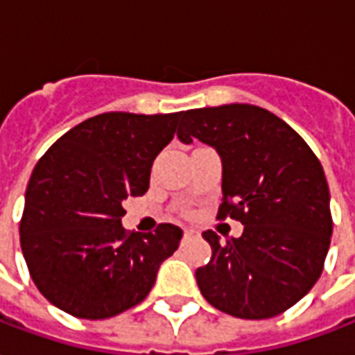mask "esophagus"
<instances>
[{"mask_svg": "<svg viewBox=\"0 0 355 355\" xmlns=\"http://www.w3.org/2000/svg\"><path fill=\"white\" fill-rule=\"evenodd\" d=\"M198 235V231L196 230H184V241H188V239H193Z\"/></svg>", "mask_w": 355, "mask_h": 355, "instance_id": "esophagus-1", "label": "esophagus"}]
</instances>
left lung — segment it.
<instances>
[{
    "mask_svg": "<svg viewBox=\"0 0 355 355\" xmlns=\"http://www.w3.org/2000/svg\"><path fill=\"white\" fill-rule=\"evenodd\" d=\"M182 143L199 139L222 157L218 220L244 225L220 243L203 233L212 258L196 271L203 297L244 320L278 316L316 284L329 250L333 218L322 164L297 131L267 109L246 103L180 114Z\"/></svg>",
    "mask_w": 355,
    "mask_h": 355,
    "instance_id": "left-lung-1",
    "label": "left lung"
}]
</instances>
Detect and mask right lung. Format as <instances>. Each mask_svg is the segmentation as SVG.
Wrapping results in <instances>:
<instances>
[{
  "label": "right lung",
  "mask_w": 355,
  "mask_h": 355,
  "mask_svg": "<svg viewBox=\"0 0 355 355\" xmlns=\"http://www.w3.org/2000/svg\"><path fill=\"white\" fill-rule=\"evenodd\" d=\"M182 112H103L64 133L44 152L26 188L20 246L31 280L54 306L105 320L150 293L182 230L159 224L130 233L124 199L148 190L150 169Z\"/></svg>",
  "instance_id": "1"
}]
</instances>
